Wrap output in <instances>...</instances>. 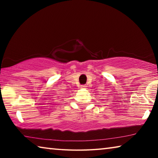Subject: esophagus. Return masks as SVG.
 I'll return each mask as SVG.
<instances>
[{
  "label": "esophagus",
  "mask_w": 158,
  "mask_h": 158,
  "mask_svg": "<svg viewBox=\"0 0 158 158\" xmlns=\"http://www.w3.org/2000/svg\"><path fill=\"white\" fill-rule=\"evenodd\" d=\"M85 87H86V85H81L82 89H85Z\"/></svg>",
  "instance_id": "1"
}]
</instances>
